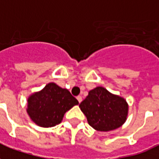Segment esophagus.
I'll list each match as a JSON object with an SVG mask.
<instances>
[{
    "label": "esophagus",
    "instance_id": "34e87169",
    "mask_svg": "<svg viewBox=\"0 0 159 159\" xmlns=\"http://www.w3.org/2000/svg\"><path fill=\"white\" fill-rule=\"evenodd\" d=\"M77 101L79 102H81L82 101V98L81 97V96H77Z\"/></svg>",
    "mask_w": 159,
    "mask_h": 159
}]
</instances>
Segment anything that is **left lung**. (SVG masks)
Listing matches in <instances>:
<instances>
[{
    "mask_svg": "<svg viewBox=\"0 0 159 159\" xmlns=\"http://www.w3.org/2000/svg\"><path fill=\"white\" fill-rule=\"evenodd\" d=\"M79 107L95 130L108 132L123 125L128 114V104L122 97L114 95L102 87L88 93Z\"/></svg>",
    "mask_w": 159,
    "mask_h": 159,
    "instance_id": "left-lung-1",
    "label": "left lung"
}]
</instances>
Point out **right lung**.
Wrapping results in <instances>:
<instances>
[{
  "instance_id": "add662e5",
  "label": "right lung",
  "mask_w": 159,
  "mask_h": 159,
  "mask_svg": "<svg viewBox=\"0 0 159 159\" xmlns=\"http://www.w3.org/2000/svg\"><path fill=\"white\" fill-rule=\"evenodd\" d=\"M78 103L67 89L50 82L29 97L26 112L36 125L51 128L59 124L66 112Z\"/></svg>"
}]
</instances>
